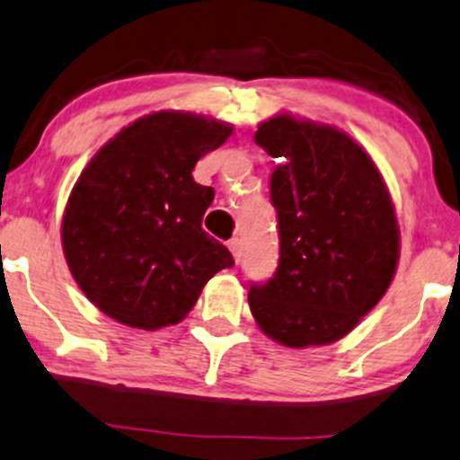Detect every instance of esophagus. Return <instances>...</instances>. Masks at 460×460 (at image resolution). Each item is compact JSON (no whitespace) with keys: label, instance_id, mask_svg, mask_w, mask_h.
I'll return each instance as SVG.
<instances>
[{"label":"esophagus","instance_id":"1","mask_svg":"<svg viewBox=\"0 0 460 460\" xmlns=\"http://www.w3.org/2000/svg\"><path fill=\"white\" fill-rule=\"evenodd\" d=\"M228 247H230L232 256H234L236 262H241V258H243V241L239 239V236H234V239H230V241H228Z\"/></svg>","mask_w":460,"mask_h":460}]
</instances>
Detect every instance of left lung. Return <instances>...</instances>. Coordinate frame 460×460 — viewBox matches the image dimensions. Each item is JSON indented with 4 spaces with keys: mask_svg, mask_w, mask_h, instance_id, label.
I'll return each mask as SVG.
<instances>
[{
    "mask_svg": "<svg viewBox=\"0 0 460 460\" xmlns=\"http://www.w3.org/2000/svg\"><path fill=\"white\" fill-rule=\"evenodd\" d=\"M256 143L279 160L270 202L279 221V264L249 286L258 326L288 348L348 334L388 290L399 226L382 174L348 134L279 115Z\"/></svg>",
    "mask_w": 460,
    "mask_h": 460,
    "instance_id": "8db88e82",
    "label": "left lung"
}]
</instances>
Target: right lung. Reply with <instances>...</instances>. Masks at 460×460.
Here are the masks:
<instances>
[{
	"instance_id": "obj_1",
	"label": "right lung",
	"mask_w": 460,
	"mask_h": 460,
	"mask_svg": "<svg viewBox=\"0 0 460 460\" xmlns=\"http://www.w3.org/2000/svg\"><path fill=\"white\" fill-rule=\"evenodd\" d=\"M232 128L162 111L121 129L95 153L67 200L61 241L74 279L100 311L132 328L177 324L202 288L234 264L202 230L213 187L191 170Z\"/></svg>"
}]
</instances>
